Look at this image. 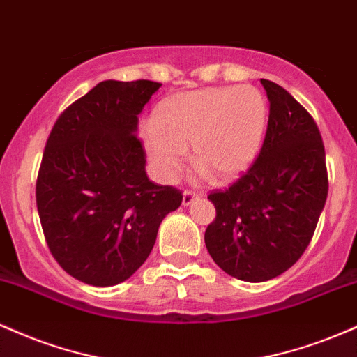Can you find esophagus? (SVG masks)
Returning <instances> with one entry per match:
<instances>
[{
	"label": "esophagus",
	"instance_id": "obj_1",
	"mask_svg": "<svg viewBox=\"0 0 357 357\" xmlns=\"http://www.w3.org/2000/svg\"><path fill=\"white\" fill-rule=\"evenodd\" d=\"M198 196H199L198 191L184 190V192H183V204H184V206H188V204H191L196 198H198Z\"/></svg>",
	"mask_w": 357,
	"mask_h": 357
}]
</instances>
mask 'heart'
Here are the masks:
<instances>
[{"label":"heart","mask_w":357,"mask_h":357,"mask_svg":"<svg viewBox=\"0 0 357 357\" xmlns=\"http://www.w3.org/2000/svg\"><path fill=\"white\" fill-rule=\"evenodd\" d=\"M268 122V105L250 85L210 87L171 96L155 109L142 134L147 158L165 181H173L192 146L199 176L233 179L255 161Z\"/></svg>","instance_id":"1"}]
</instances>
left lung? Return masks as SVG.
<instances>
[{
    "instance_id": "8db88e82",
    "label": "left lung",
    "mask_w": 357,
    "mask_h": 357,
    "mask_svg": "<svg viewBox=\"0 0 357 357\" xmlns=\"http://www.w3.org/2000/svg\"><path fill=\"white\" fill-rule=\"evenodd\" d=\"M270 100L257 159L235 183L211 191L215 220L204 243L215 264L245 282H265L302 257L326 204V151L314 117L280 85L261 79Z\"/></svg>"
}]
</instances>
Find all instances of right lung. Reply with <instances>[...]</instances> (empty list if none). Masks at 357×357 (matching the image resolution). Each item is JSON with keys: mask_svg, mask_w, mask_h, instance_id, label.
<instances>
[{"mask_svg": "<svg viewBox=\"0 0 357 357\" xmlns=\"http://www.w3.org/2000/svg\"><path fill=\"white\" fill-rule=\"evenodd\" d=\"M159 82L104 80L53 124L36 178V208L53 258L84 284L124 282L149 257L183 192L146 174L139 114Z\"/></svg>", "mask_w": 357, "mask_h": 357, "instance_id": "1", "label": "right lung"}]
</instances>
